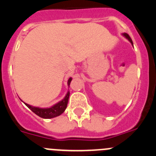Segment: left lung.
I'll list each match as a JSON object with an SVG mask.
<instances>
[{
	"label": "left lung",
	"instance_id": "left-lung-1",
	"mask_svg": "<svg viewBox=\"0 0 156 156\" xmlns=\"http://www.w3.org/2000/svg\"><path fill=\"white\" fill-rule=\"evenodd\" d=\"M122 35L123 36V37H125V38H126V39L128 40V41H129V42L131 43V44L133 45V41H132V40H131V38H130V37H129V36L127 34H126V33H123V34H122Z\"/></svg>",
	"mask_w": 156,
	"mask_h": 156
}]
</instances>
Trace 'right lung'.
<instances>
[{
  "mask_svg": "<svg viewBox=\"0 0 156 156\" xmlns=\"http://www.w3.org/2000/svg\"><path fill=\"white\" fill-rule=\"evenodd\" d=\"M72 80H73L72 77L69 78L68 82H67L68 87H69ZM69 94V90L62 100L58 101L56 104H55L54 105H52L51 107H49V108H39V107H35V106L30 105L27 104V103L25 102L24 104L32 112H34L36 115H38V116L41 117V118H44V119H51V118L58 116V115H60L61 114H62L64 112L66 107H67V105H68Z\"/></svg>",
  "mask_w": 156,
  "mask_h": 156,
  "instance_id": "right-lung-1",
  "label": "right lung"
}]
</instances>
